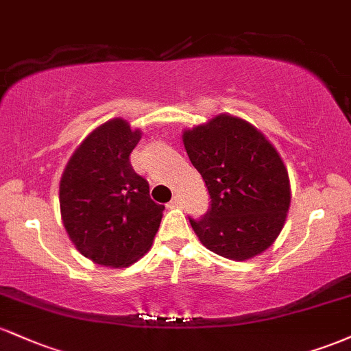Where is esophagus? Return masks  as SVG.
<instances>
[{"instance_id": "obj_1", "label": "esophagus", "mask_w": 351, "mask_h": 351, "mask_svg": "<svg viewBox=\"0 0 351 351\" xmlns=\"http://www.w3.org/2000/svg\"><path fill=\"white\" fill-rule=\"evenodd\" d=\"M170 206H171V208H178V206H181V198H180V196H175V198H173V199L170 201Z\"/></svg>"}]
</instances>
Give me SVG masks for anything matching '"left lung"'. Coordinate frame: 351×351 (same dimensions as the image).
<instances>
[{
	"label": "left lung",
	"mask_w": 351,
	"mask_h": 351,
	"mask_svg": "<svg viewBox=\"0 0 351 351\" xmlns=\"http://www.w3.org/2000/svg\"><path fill=\"white\" fill-rule=\"evenodd\" d=\"M211 208L191 219L201 244L217 256L247 261L271 247L291 208V181L279 152L239 117L219 114L183 132Z\"/></svg>",
	"instance_id": "left-lung-1"
}]
</instances>
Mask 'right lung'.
<instances>
[{
	"label": "right lung",
	"mask_w": 351,
	"mask_h": 351,
	"mask_svg": "<svg viewBox=\"0 0 351 351\" xmlns=\"http://www.w3.org/2000/svg\"><path fill=\"white\" fill-rule=\"evenodd\" d=\"M142 138L127 120L99 125L75 148L59 183L60 217L75 249L92 263L128 267L152 247L163 204L150 198L130 153Z\"/></svg>",
	"instance_id": "obj_1"
}]
</instances>
